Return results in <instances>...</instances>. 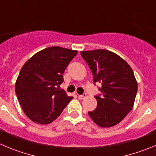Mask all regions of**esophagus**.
I'll return each instance as SVG.
<instances>
[{"label": "esophagus", "instance_id": "obj_1", "mask_svg": "<svg viewBox=\"0 0 156 156\" xmlns=\"http://www.w3.org/2000/svg\"><path fill=\"white\" fill-rule=\"evenodd\" d=\"M86 96H87L86 93H84L83 94H79V95H78V98H79V99H84Z\"/></svg>", "mask_w": 156, "mask_h": 156}]
</instances>
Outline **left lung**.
<instances>
[{"instance_id": "obj_1", "label": "left lung", "mask_w": 156, "mask_h": 156, "mask_svg": "<svg viewBox=\"0 0 156 156\" xmlns=\"http://www.w3.org/2000/svg\"><path fill=\"white\" fill-rule=\"evenodd\" d=\"M93 75V81L101 84V94L95 96L97 108L88 115L97 126L112 127L130 112L138 91L137 81L129 64L110 51H81Z\"/></svg>"}]
</instances>
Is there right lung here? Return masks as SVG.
Instances as JSON below:
<instances>
[{"instance_id":"right-lung-1","label":"right lung","mask_w":156,"mask_h":156,"mask_svg":"<svg viewBox=\"0 0 156 156\" xmlns=\"http://www.w3.org/2000/svg\"><path fill=\"white\" fill-rule=\"evenodd\" d=\"M78 51L47 48L23 65L15 83V92L24 114L32 122L47 125L55 121L73 97L59 89L63 73Z\"/></svg>"}]
</instances>
